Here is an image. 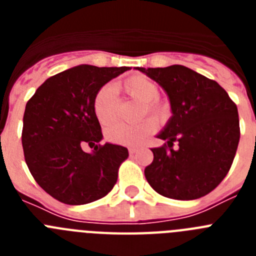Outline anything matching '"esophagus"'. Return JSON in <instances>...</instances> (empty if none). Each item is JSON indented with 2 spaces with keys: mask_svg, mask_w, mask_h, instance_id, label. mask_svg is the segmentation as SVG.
I'll return each instance as SVG.
<instances>
[{
  "mask_svg": "<svg viewBox=\"0 0 256 256\" xmlns=\"http://www.w3.org/2000/svg\"><path fill=\"white\" fill-rule=\"evenodd\" d=\"M138 151V148H130V155H133Z\"/></svg>",
  "mask_w": 256,
  "mask_h": 256,
  "instance_id": "1",
  "label": "esophagus"
}]
</instances>
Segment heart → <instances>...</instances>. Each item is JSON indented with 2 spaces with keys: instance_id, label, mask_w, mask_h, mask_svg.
<instances>
[{
  "instance_id": "1",
  "label": "heart",
  "mask_w": 256,
  "mask_h": 256,
  "mask_svg": "<svg viewBox=\"0 0 256 256\" xmlns=\"http://www.w3.org/2000/svg\"><path fill=\"white\" fill-rule=\"evenodd\" d=\"M123 88L130 96L144 104L148 112L158 119H162L168 114V106L158 101L159 87L154 80L144 76H130L123 83ZM118 108L116 90L112 86H104L97 92L94 100V112L97 120L102 126H108L115 120ZM155 122L151 119L141 122L138 124L116 123L108 128L106 137L110 142L116 144L133 146L144 141L150 133L155 130Z\"/></svg>"
}]
</instances>
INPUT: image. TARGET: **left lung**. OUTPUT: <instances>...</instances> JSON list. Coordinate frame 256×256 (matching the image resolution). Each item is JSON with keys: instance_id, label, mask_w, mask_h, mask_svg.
I'll list each match as a JSON object with an SVG mask.
<instances>
[{"instance_id": "8db88e82", "label": "left lung", "mask_w": 256, "mask_h": 256, "mask_svg": "<svg viewBox=\"0 0 256 256\" xmlns=\"http://www.w3.org/2000/svg\"><path fill=\"white\" fill-rule=\"evenodd\" d=\"M168 94L172 116L156 136L144 177L158 194L176 200L208 195L227 176L240 141L237 106L212 79L183 65L136 68ZM177 142V149L172 144Z\"/></svg>"}]
</instances>
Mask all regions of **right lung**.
<instances>
[{"mask_svg":"<svg viewBox=\"0 0 256 256\" xmlns=\"http://www.w3.org/2000/svg\"><path fill=\"white\" fill-rule=\"evenodd\" d=\"M130 68L82 64L44 80L26 102L22 144L36 182L56 200L83 205L104 198L118 180L128 150L102 140L94 112L100 88ZM84 143L94 146L84 153Z\"/></svg>","mask_w":256,"mask_h":256,"instance_id":"1","label":"right lung"}]
</instances>
